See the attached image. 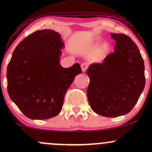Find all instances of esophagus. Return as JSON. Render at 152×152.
I'll return each mask as SVG.
<instances>
[{"label":"esophagus","instance_id":"1","mask_svg":"<svg viewBox=\"0 0 152 152\" xmlns=\"http://www.w3.org/2000/svg\"><path fill=\"white\" fill-rule=\"evenodd\" d=\"M81 70L83 72L86 71V69H88V64L86 63H83V64L81 65Z\"/></svg>","mask_w":152,"mask_h":152}]
</instances>
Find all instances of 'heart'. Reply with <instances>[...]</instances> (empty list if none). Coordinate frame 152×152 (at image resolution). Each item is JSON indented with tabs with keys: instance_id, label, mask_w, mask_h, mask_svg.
Instances as JSON below:
<instances>
[{
	"instance_id": "obj_1",
	"label": "heart",
	"mask_w": 152,
	"mask_h": 152,
	"mask_svg": "<svg viewBox=\"0 0 152 152\" xmlns=\"http://www.w3.org/2000/svg\"><path fill=\"white\" fill-rule=\"evenodd\" d=\"M95 41H96V39H91L90 40V41H88L87 42H86V44H91V43L95 42Z\"/></svg>"
}]
</instances>
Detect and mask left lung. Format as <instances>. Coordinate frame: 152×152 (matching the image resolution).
I'll return each mask as SVG.
<instances>
[{"label":"left lung","instance_id":"obj_1","mask_svg":"<svg viewBox=\"0 0 152 152\" xmlns=\"http://www.w3.org/2000/svg\"><path fill=\"white\" fill-rule=\"evenodd\" d=\"M116 41L114 51L102 63H94L86 74L90 83L86 94L90 106L97 114L117 117L128 114L145 86L144 64L132 38L110 34Z\"/></svg>","mask_w":152,"mask_h":152}]
</instances>
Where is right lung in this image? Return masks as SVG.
<instances>
[{
    "label": "right lung",
    "mask_w": 152,
    "mask_h": 152,
    "mask_svg": "<svg viewBox=\"0 0 152 152\" xmlns=\"http://www.w3.org/2000/svg\"><path fill=\"white\" fill-rule=\"evenodd\" d=\"M64 43L51 29L36 31L15 48L7 67L8 92L22 113L31 119H48L61 112L65 94L81 66L60 64Z\"/></svg>",
    "instance_id": "obj_1"
}]
</instances>
